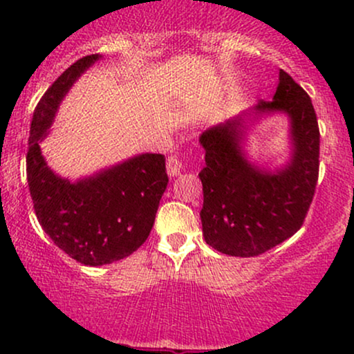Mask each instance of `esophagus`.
Returning <instances> with one entry per match:
<instances>
[{
    "label": "esophagus",
    "instance_id": "obj_1",
    "mask_svg": "<svg viewBox=\"0 0 354 354\" xmlns=\"http://www.w3.org/2000/svg\"><path fill=\"white\" fill-rule=\"evenodd\" d=\"M166 169H168V174L169 176H180L181 174V160L180 156H176V154H171V156L168 158V161H166Z\"/></svg>",
    "mask_w": 354,
    "mask_h": 354
}]
</instances>
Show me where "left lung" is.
Masks as SVG:
<instances>
[{
    "label": "left lung",
    "instance_id": "obj_1",
    "mask_svg": "<svg viewBox=\"0 0 354 354\" xmlns=\"http://www.w3.org/2000/svg\"><path fill=\"white\" fill-rule=\"evenodd\" d=\"M290 118L294 153L276 172L251 165L241 149L245 123L265 114ZM206 166L201 169L203 236L230 256H258L301 228L315 196L319 171V128L308 93L279 70L273 101L256 106L200 136Z\"/></svg>",
    "mask_w": 354,
    "mask_h": 354
}]
</instances>
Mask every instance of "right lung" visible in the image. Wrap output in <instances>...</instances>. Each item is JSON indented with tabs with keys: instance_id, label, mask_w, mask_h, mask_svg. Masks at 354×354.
<instances>
[{
	"instance_id": "obj_1",
	"label": "right lung",
	"mask_w": 354,
	"mask_h": 354,
	"mask_svg": "<svg viewBox=\"0 0 354 354\" xmlns=\"http://www.w3.org/2000/svg\"><path fill=\"white\" fill-rule=\"evenodd\" d=\"M100 58L78 59L48 88L33 113L26 154L28 186L39 225L59 250L86 266L109 265L135 253L151 233L168 185L163 154H138L75 183L48 168L39 143L68 89Z\"/></svg>"
}]
</instances>
